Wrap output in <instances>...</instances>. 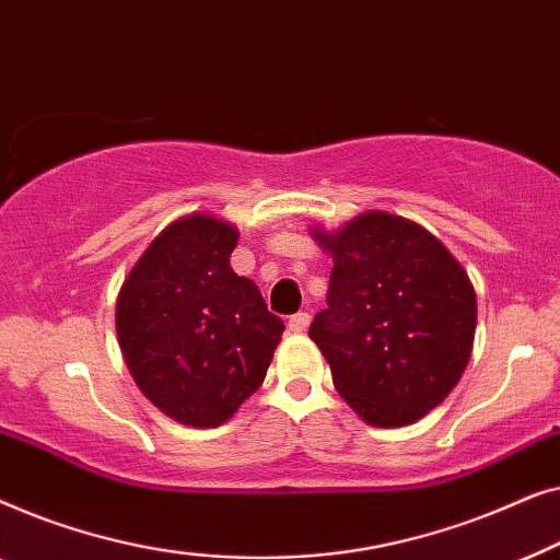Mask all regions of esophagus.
<instances>
[{"label": "esophagus", "mask_w": 560, "mask_h": 560, "mask_svg": "<svg viewBox=\"0 0 560 560\" xmlns=\"http://www.w3.org/2000/svg\"><path fill=\"white\" fill-rule=\"evenodd\" d=\"M308 324H311L308 313H295V316H290L288 328H290V331H293V334H303L305 328H308Z\"/></svg>", "instance_id": "esophagus-1"}]
</instances>
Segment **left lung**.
Returning a JSON list of instances; mask_svg holds the SVG:
<instances>
[{"label": "left lung", "mask_w": 560, "mask_h": 560, "mask_svg": "<svg viewBox=\"0 0 560 560\" xmlns=\"http://www.w3.org/2000/svg\"><path fill=\"white\" fill-rule=\"evenodd\" d=\"M328 298L308 336L334 387L370 425L416 423L446 400L469 364L477 295L462 265L423 226L385 211L341 232Z\"/></svg>", "instance_id": "obj_1"}]
</instances>
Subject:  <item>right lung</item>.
<instances>
[{
	"label": "right lung",
	"mask_w": 560,
	"mask_h": 560,
	"mask_svg": "<svg viewBox=\"0 0 560 560\" xmlns=\"http://www.w3.org/2000/svg\"><path fill=\"white\" fill-rule=\"evenodd\" d=\"M236 232L194 213L144 249L117 301L125 362L144 397L183 425L213 428L265 382L285 331L229 265Z\"/></svg>",
	"instance_id": "add662e5"
}]
</instances>
